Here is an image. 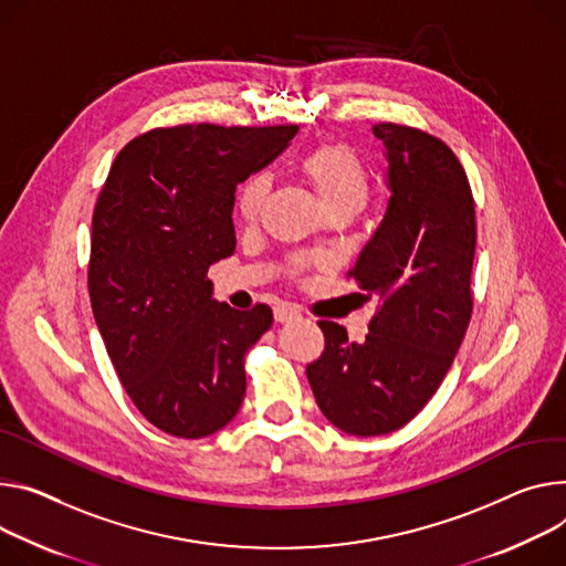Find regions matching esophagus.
<instances>
[{"instance_id": "obj_1", "label": "esophagus", "mask_w": 566, "mask_h": 566, "mask_svg": "<svg viewBox=\"0 0 566 566\" xmlns=\"http://www.w3.org/2000/svg\"><path fill=\"white\" fill-rule=\"evenodd\" d=\"M297 318H300V310L295 304L275 306V321L277 323H289V321H297Z\"/></svg>"}]
</instances>
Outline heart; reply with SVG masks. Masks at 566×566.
Masks as SVG:
<instances>
[{"label":"heart","instance_id":"obj_1","mask_svg":"<svg viewBox=\"0 0 566 566\" xmlns=\"http://www.w3.org/2000/svg\"><path fill=\"white\" fill-rule=\"evenodd\" d=\"M302 174L314 185L325 210L361 208L368 198V171L345 146H323L302 160ZM271 180L266 174H252L237 191V212L252 221L262 212Z\"/></svg>","mask_w":566,"mask_h":566}]
</instances>
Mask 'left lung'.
Instances as JSON below:
<instances>
[{"mask_svg": "<svg viewBox=\"0 0 566 566\" xmlns=\"http://www.w3.org/2000/svg\"><path fill=\"white\" fill-rule=\"evenodd\" d=\"M388 163L386 214L349 275L379 297L364 343L321 321L325 352L306 366L323 416L349 436L413 420L442 384L472 318L474 198L453 150L399 124H375Z\"/></svg>", "mask_w": 566, "mask_h": 566, "instance_id": "8db88e82", "label": "left lung"}]
</instances>
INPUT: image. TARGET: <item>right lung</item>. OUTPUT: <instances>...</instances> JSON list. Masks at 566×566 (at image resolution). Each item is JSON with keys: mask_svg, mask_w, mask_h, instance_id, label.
Listing matches in <instances>:
<instances>
[{"mask_svg": "<svg viewBox=\"0 0 566 566\" xmlns=\"http://www.w3.org/2000/svg\"><path fill=\"white\" fill-rule=\"evenodd\" d=\"M297 126L187 124L148 130L115 158L92 217L96 327L139 413L176 438L223 429L245 395V352L273 312L214 300L208 269L234 252V189Z\"/></svg>", "mask_w": 566, "mask_h": 566, "instance_id": "right-lung-1", "label": "right lung"}]
</instances>
